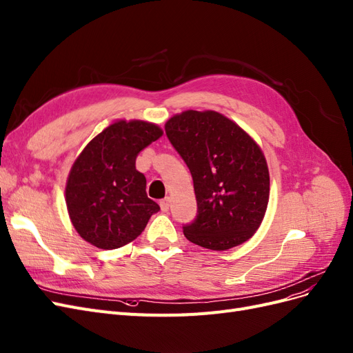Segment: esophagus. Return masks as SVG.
<instances>
[{
	"mask_svg": "<svg viewBox=\"0 0 353 353\" xmlns=\"http://www.w3.org/2000/svg\"><path fill=\"white\" fill-rule=\"evenodd\" d=\"M170 202H172V199H170L168 196L164 198V199H161L160 207H161V211H163V212H167V211L170 210Z\"/></svg>",
	"mask_w": 353,
	"mask_h": 353,
	"instance_id": "1",
	"label": "esophagus"
}]
</instances>
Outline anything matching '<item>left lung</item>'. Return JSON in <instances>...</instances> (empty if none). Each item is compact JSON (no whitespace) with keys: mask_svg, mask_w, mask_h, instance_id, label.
I'll list each match as a JSON object with an SVG mask.
<instances>
[{"mask_svg":"<svg viewBox=\"0 0 353 353\" xmlns=\"http://www.w3.org/2000/svg\"><path fill=\"white\" fill-rule=\"evenodd\" d=\"M165 134L189 167L196 195V219L183 225L188 241L225 251L251 239L270 198L268 167L256 142L211 110L173 116Z\"/></svg>","mask_w":353,"mask_h":353,"instance_id":"1","label":"left lung"}]
</instances>
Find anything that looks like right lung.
<instances>
[{
	"label": "right lung",
	"mask_w": 353,
	"mask_h": 353,
	"mask_svg": "<svg viewBox=\"0 0 353 353\" xmlns=\"http://www.w3.org/2000/svg\"><path fill=\"white\" fill-rule=\"evenodd\" d=\"M163 130L142 120H119L90 141L76 158L65 185L72 224L99 249L134 241L160 205L146 195V179L136 157Z\"/></svg>",
	"instance_id": "add662e5"
}]
</instances>
